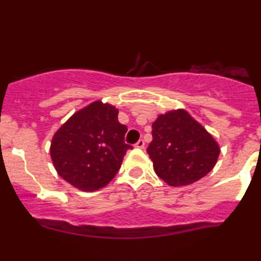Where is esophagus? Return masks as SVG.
<instances>
[{
	"mask_svg": "<svg viewBox=\"0 0 261 261\" xmlns=\"http://www.w3.org/2000/svg\"><path fill=\"white\" fill-rule=\"evenodd\" d=\"M135 147L142 149L143 147H145V141H143V140H139V141H137V142H136V145H135Z\"/></svg>",
	"mask_w": 261,
	"mask_h": 261,
	"instance_id": "34e87169",
	"label": "esophagus"
}]
</instances>
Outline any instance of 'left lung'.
Returning <instances> with one entry per match:
<instances>
[{
  "instance_id": "obj_1",
  "label": "left lung",
  "mask_w": 261,
  "mask_h": 261,
  "mask_svg": "<svg viewBox=\"0 0 261 261\" xmlns=\"http://www.w3.org/2000/svg\"><path fill=\"white\" fill-rule=\"evenodd\" d=\"M147 153L153 169L170 187H184L203 178L220 155L211 134L184 109L161 114L152 124Z\"/></svg>"
}]
</instances>
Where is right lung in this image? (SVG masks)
I'll use <instances>...</instances> for the list:
<instances>
[{
	"label": "right lung",
	"mask_w": 261,
	"mask_h": 261,
	"mask_svg": "<svg viewBox=\"0 0 261 261\" xmlns=\"http://www.w3.org/2000/svg\"><path fill=\"white\" fill-rule=\"evenodd\" d=\"M119 110L95 100L76 112L56 131L50 155L58 174L82 191H95L112 181L131 148Z\"/></svg>",
	"instance_id": "obj_1"
}]
</instances>
